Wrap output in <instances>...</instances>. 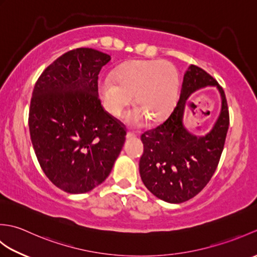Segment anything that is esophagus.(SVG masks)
Here are the masks:
<instances>
[{"instance_id":"obj_1","label":"esophagus","mask_w":257,"mask_h":257,"mask_svg":"<svg viewBox=\"0 0 257 257\" xmlns=\"http://www.w3.org/2000/svg\"><path fill=\"white\" fill-rule=\"evenodd\" d=\"M134 137H136V135L134 133H132V132L127 133V138H134Z\"/></svg>"}]
</instances>
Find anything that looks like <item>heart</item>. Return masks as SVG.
Returning <instances> with one entry per match:
<instances>
[{"label": "heart", "mask_w": 257, "mask_h": 257, "mask_svg": "<svg viewBox=\"0 0 257 257\" xmlns=\"http://www.w3.org/2000/svg\"><path fill=\"white\" fill-rule=\"evenodd\" d=\"M179 78L176 67L163 59L133 61L120 68L116 79L110 76L99 83L103 106L114 117H120L133 101L137 107L125 116L130 125H139L148 117L158 122L165 119L176 105Z\"/></svg>", "instance_id": "heart-1"}]
</instances>
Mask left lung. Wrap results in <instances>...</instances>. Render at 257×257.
<instances>
[{
	"instance_id": "8db88e82",
	"label": "left lung",
	"mask_w": 257,
	"mask_h": 257,
	"mask_svg": "<svg viewBox=\"0 0 257 257\" xmlns=\"http://www.w3.org/2000/svg\"><path fill=\"white\" fill-rule=\"evenodd\" d=\"M206 85H216L222 98L220 116L211 132L196 138L184 128L183 107L189 95ZM230 124L224 90L205 70L190 65L180 98L161 124L141 135L144 154L139 161L141 180L152 194L169 203H182L201 192L214 174Z\"/></svg>"
}]
</instances>
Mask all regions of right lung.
<instances>
[{"label":"right lung","mask_w":257,"mask_h":257,"mask_svg":"<svg viewBox=\"0 0 257 257\" xmlns=\"http://www.w3.org/2000/svg\"><path fill=\"white\" fill-rule=\"evenodd\" d=\"M110 59L92 48L72 50L44 69L33 89V148L46 177L67 193L102 183L122 149L124 124L98 97V75Z\"/></svg>","instance_id":"1"}]
</instances>
